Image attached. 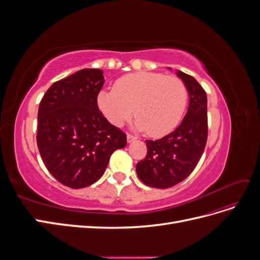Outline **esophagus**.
I'll list each match as a JSON object with an SVG mask.
<instances>
[{
  "instance_id": "obj_1",
  "label": "esophagus",
  "mask_w": 260,
  "mask_h": 260,
  "mask_svg": "<svg viewBox=\"0 0 260 260\" xmlns=\"http://www.w3.org/2000/svg\"><path fill=\"white\" fill-rule=\"evenodd\" d=\"M127 141H128V143H132V142H135V141H137V138L132 135H127Z\"/></svg>"
}]
</instances>
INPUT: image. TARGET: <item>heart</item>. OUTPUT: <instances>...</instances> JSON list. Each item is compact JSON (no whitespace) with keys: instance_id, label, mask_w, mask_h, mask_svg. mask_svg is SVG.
Listing matches in <instances>:
<instances>
[{"instance_id":"obj_1","label":"heart","mask_w":260,"mask_h":260,"mask_svg":"<svg viewBox=\"0 0 260 260\" xmlns=\"http://www.w3.org/2000/svg\"><path fill=\"white\" fill-rule=\"evenodd\" d=\"M185 83L177 76L138 72L116 80L113 90L98 94V106L106 119L120 127L135 115L137 130L149 137L168 135L180 123L187 105Z\"/></svg>"}]
</instances>
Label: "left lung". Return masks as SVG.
Returning <instances> with one entry per match:
<instances>
[{
	"instance_id": "obj_1",
	"label": "left lung",
	"mask_w": 260,
	"mask_h": 260,
	"mask_svg": "<svg viewBox=\"0 0 260 260\" xmlns=\"http://www.w3.org/2000/svg\"><path fill=\"white\" fill-rule=\"evenodd\" d=\"M177 76L187 88V112L179 127L168 136L156 141L146 140V157L137 164L140 180L157 188L171 187L190 176L207 141L206 92L192 76L180 70Z\"/></svg>"
}]
</instances>
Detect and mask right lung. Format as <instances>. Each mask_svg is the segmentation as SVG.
Listing matches in <instances>:
<instances>
[{
  "mask_svg": "<svg viewBox=\"0 0 260 260\" xmlns=\"http://www.w3.org/2000/svg\"><path fill=\"white\" fill-rule=\"evenodd\" d=\"M103 70L85 68L53 83L39 105L37 143L42 160L58 182L89 186L103 176L112 154L127 137L98 107Z\"/></svg>",
  "mask_w": 260,
  "mask_h": 260,
  "instance_id": "1",
  "label": "right lung"
}]
</instances>
